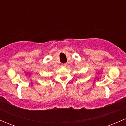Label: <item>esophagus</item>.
Wrapping results in <instances>:
<instances>
[{
    "instance_id": "1",
    "label": "esophagus",
    "mask_w": 126,
    "mask_h": 126,
    "mask_svg": "<svg viewBox=\"0 0 126 126\" xmlns=\"http://www.w3.org/2000/svg\"><path fill=\"white\" fill-rule=\"evenodd\" d=\"M67 66V64L66 63H64V64H62V67H66Z\"/></svg>"
}]
</instances>
